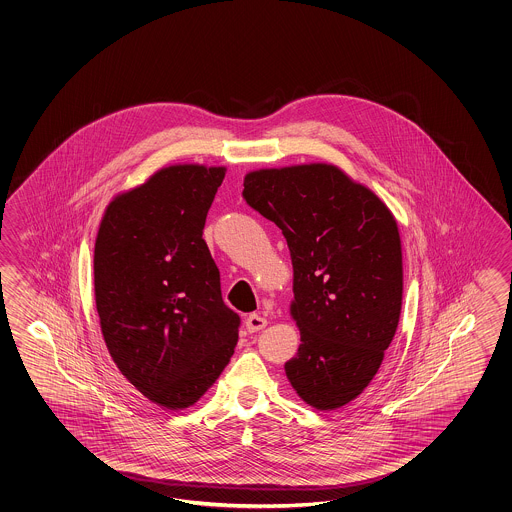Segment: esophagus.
Wrapping results in <instances>:
<instances>
[{
    "label": "esophagus",
    "mask_w": 512,
    "mask_h": 512,
    "mask_svg": "<svg viewBox=\"0 0 512 512\" xmlns=\"http://www.w3.org/2000/svg\"><path fill=\"white\" fill-rule=\"evenodd\" d=\"M266 318L264 316H261V314H250L248 318H246V329H248V333H257V331H261V329H264L266 327Z\"/></svg>",
    "instance_id": "34e87169"
}]
</instances>
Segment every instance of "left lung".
<instances>
[{"instance_id": "obj_1", "label": "left lung", "mask_w": 512, "mask_h": 512, "mask_svg": "<svg viewBox=\"0 0 512 512\" xmlns=\"http://www.w3.org/2000/svg\"><path fill=\"white\" fill-rule=\"evenodd\" d=\"M242 196L283 231L290 250V316L301 344L285 364L288 381L316 411L340 409L370 385L398 329L396 218L333 164L255 170L244 177Z\"/></svg>"}]
</instances>
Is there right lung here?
<instances>
[{
	"label": "right lung",
	"instance_id": "right-lung-1",
	"mask_svg": "<svg viewBox=\"0 0 512 512\" xmlns=\"http://www.w3.org/2000/svg\"><path fill=\"white\" fill-rule=\"evenodd\" d=\"M224 166L174 164L114 198L94 246L101 333L125 379L187 409L231 359L240 316L220 290L203 235Z\"/></svg>",
	"mask_w": 512,
	"mask_h": 512
}]
</instances>
